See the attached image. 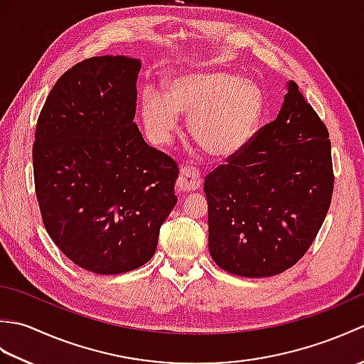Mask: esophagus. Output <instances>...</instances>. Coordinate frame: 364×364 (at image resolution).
<instances>
[{
  "label": "esophagus",
  "instance_id": "34e87169",
  "mask_svg": "<svg viewBox=\"0 0 364 364\" xmlns=\"http://www.w3.org/2000/svg\"><path fill=\"white\" fill-rule=\"evenodd\" d=\"M202 184H203V178L196 167H191V166L181 167L180 175H178V180H176L178 189L181 192H191L202 188Z\"/></svg>",
  "mask_w": 364,
  "mask_h": 364
}]
</instances>
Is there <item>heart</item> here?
I'll list each match as a JSON object with an SVG mask.
<instances>
[{
    "label": "heart",
    "instance_id": "1",
    "mask_svg": "<svg viewBox=\"0 0 364 364\" xmlns=\"http://www.w3.org/2000/svg\"><path fill=\"white\" fill-rule=\"evenodd\" d=\"M262 111L264 95L257 84L223 70L176 75L166 95L150 87L141 95L144 125L154 142L167 144L183 114L192 141L214 158L242 150L257 133Z\"/></svg>",
    "mask_w": 364,
    "mask_h": 364
}]
</instances>
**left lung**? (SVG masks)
Returning a JSON list of instances; mask_svg holds the SVG:
<instances>
[{"instance_id": "1", "label": "left lung", "mask_w": 364, "mask_h": 364, "mask_svg": "<svg viewBox=\"0 0 364 364\" xmlns=\"http://www.w3.org/2000/svg\"><path fill=\"white\" fill-rule=\"evenodd\" d=\"M333 183L327 127L289 81L277 119L205 178L211 258L241 277L284 272L318 236Z\"/></svg>"}]
</instances>
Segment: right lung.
<instances>
[{
    "label": "right lung",
    "mask_w": 364,
    "mask_h": 364,
    "mask_svg": "<svg viewBox=\"0 0 364 364\" xmlns=\"http://www.w3.org/2000/svg\"><path fill=\"white\" fill-rule=\"evenodd\" d=\"M141 60H82L54 84L38 115L36 196L53 242L100 275L134 270L156 252L176 205V162L134 123Z\"/></svg>",
    "instance_id": "1"
}]
</instances>
